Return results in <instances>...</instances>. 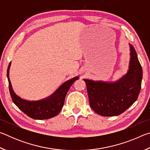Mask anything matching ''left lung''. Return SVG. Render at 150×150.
Masks as SVG:
<instances>
[{"label": "left lung", "mask_w": 150, "mask_h": 150, "mask_svg": "<svg viewBox=\"0 0 150 150\" xmlns=\"http://www.w3.org/2000/svg\"><path fill=\"white\" fill-rule=\"evenodd\" d=\"M130 45L128 71L115 81L83 79L91 107L103 116H118L127 110L138 97L141 89L142 68L132 45Z\"/></svg>", "instance_id": "left-lung-1"}]
</instances>
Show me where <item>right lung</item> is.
Wrapping results in <instances>:
<instances>
[{
    "label": "right lung",
    "instance_id": "obj_1",
    "mask_svg": "<svg viewBox=\"0 0 150 150\" xmlns=\"http://www.w3.org/2000/svg\"><path fill=\"white\" fill-rule=\"evenodd\" d=\"M11 62L7 69V78L8 81L9 91L13 103L19 109L29 117L35 120H45L57 116L64 105L65 96L71 86L75 81L79 79V76L65 81L58 87L52 95L38 100H28L19 96L12 88L9 78V70Z\"/></svg>",
    "mask_w": 150,
    "mask_h": 150
}]
</instances>
